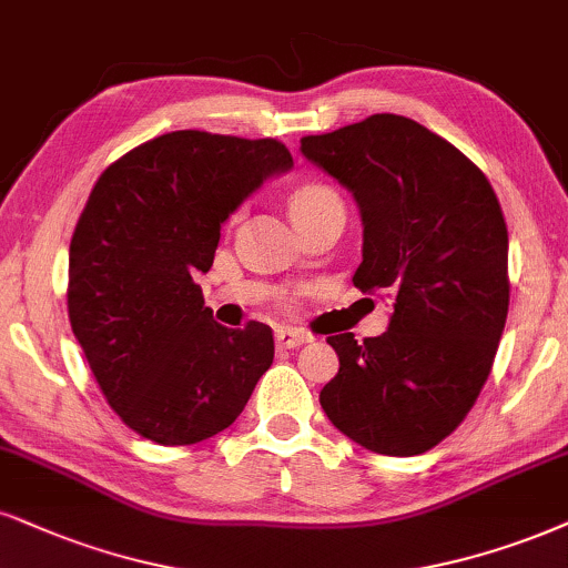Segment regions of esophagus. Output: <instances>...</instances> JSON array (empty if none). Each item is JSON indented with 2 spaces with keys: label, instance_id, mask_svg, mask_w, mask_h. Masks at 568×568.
<instances>
[{
  "label": "esophagus",
  "instance_id": "obj_1",
  "mask_svg": "<svg viewBox=\"0 0 568 568\" xmlns=\"http://www.w3.org/2000/svg\"><path fill=\"white\" fill-rule=\"evenodd\" d=\"M305 342H311L305 332H297V328H276V345L284 347V349H295L300 345H305Z\"/></svg>",
  "mask_w": 568,
  "mask_h": 568
}]
</instances>
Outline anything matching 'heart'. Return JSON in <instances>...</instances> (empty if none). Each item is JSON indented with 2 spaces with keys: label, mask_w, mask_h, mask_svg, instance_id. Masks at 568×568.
Here are the masks:
<instances>
[{
  "label": "heart",
  "mask_w": 568,
  "mask_h": 568,
  "mask_svg": "<svg viewBox=\"0 0 568 568\" xmlns=\"http://www.w3.org/2000/svg\"><path fill=\"white\" fill-rule=\"evenodd\" d=\"M334 200H339L334 189L321 186V184H307L303 189H297L295 197H292V213H300V210L324 205V202H334Z\"/></svg>",
  "instance_id": "heart-1"
}]
</instances>
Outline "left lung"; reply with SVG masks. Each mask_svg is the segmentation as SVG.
<instances>
[{"label": "left lung", "mask_w": 568, "mask_h": 568, "mask_svg": "<svg viewBox=\"0 0 568 568\" xmlns=\"http://www.w3.org/2000/svg\"><path fill=\"white\" fill-rule=\"evenodd\" d=\"M305 160L353 194L363 261L353 284L392 300L382 337L334 334L339 371L321 408L382 455H422L466 418L508 316V229L485 173L403 115L305 136Z\"/></svg>", "instance_id": "1"}]
</instances>
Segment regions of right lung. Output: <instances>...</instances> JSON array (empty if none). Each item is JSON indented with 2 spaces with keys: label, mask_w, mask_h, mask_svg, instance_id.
Listing matches in <instances>:
<instances>
[{
  "label": "right lung",
  "mask_w": 568,
  "mask_h": 568,
  "mask_svg": "<svg viewBox=\"0 0 568 568\" xmlns=\"http://www.w3.org/2000/svg\"><path fill=\"white\" fill-rule=\"evenodd\" d=\"M292 165L276 139L173 131L91 189L70 240V326L110 408L152 443L223 432L271 368V326H221L197 276L229 215Z\"/></svg>",
  "instance_id": "obj_1"
}]
</instances>
